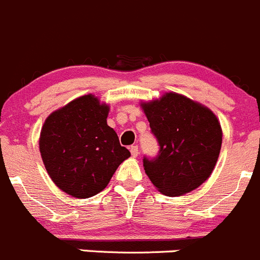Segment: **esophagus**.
<instances>
[{"mask_svg":"<svg viewBox=\"0 0 260 260\" xmlns=\"http://www.w3.org/2000/svg\"><path fill=\"white\" fill-rule=\"evenodd\" d=\"M131 154H132V156H138V154H140V149H138L137 145H135V146H131Z\"/></svg>","mask_w":260,"mask_h":260,"instance_id":"1","label":"esophagus"}]
</instances>
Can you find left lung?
Listing matches in <instances>:
<instances>
[{
	"mask_svg": "<svg viewBox=\"0 0 260 260\" xmlns=\"http://www.w3.org/2000/svg\"><path fill=\"white\" fill-rule=\"evenodd\" d=\"M159 144L155 157L144 156V168L164 195L195 190L214 169L222 146V128L208 108L182 94H164L141 104Z\"/></svg>",
	"mask_w": 260,
	"mask_h": 260,
	"instance_id": "8db88e82",
	"label": "left lung"
}]
</instances>
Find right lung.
Returning <instances> with one entry per match:
<instances>
[{
	"label": "right lung",
	"instance_id": "right-lung-1",
	"mask_svg": "<svg viewBox=\"0 0 260 260\" xmlns=\"http://www.w3.org/2000/svg\"><path fill=\"white\" fill-rule=\"evenodd\" d=\"M109 106L92 94L53 111L43 124L40 151L55 185L73 198L87 199L108 186L131 156L106 123Z\"/></svg>",
	"mask_w": 260,
	"mask_h": 260
}]
</instances>
